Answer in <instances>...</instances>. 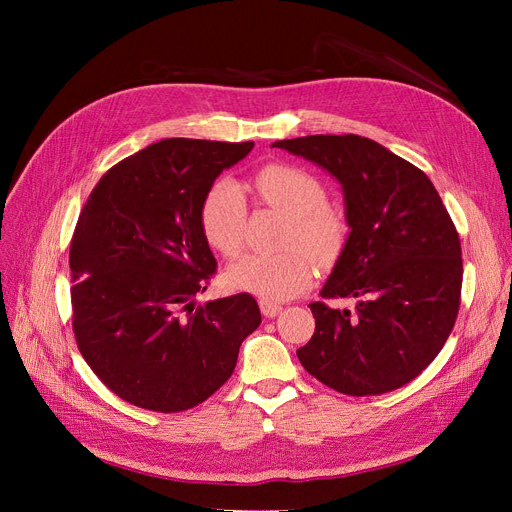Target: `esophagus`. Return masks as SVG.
I'll list each match as a JSON object with an SVG mask.
<instances>
[{
	"label": "esophagus",
	"instance_id": "obj_1",
	"mask_svg": "<svg viewBox=\"0 0 512 512\" xmlns=\"http://www.w3.org/2000/svg\"><path fill=\"white\" fill-rule=\"evenodd\" d=\"M259 307H261V313L265 315V317H276L278 313H282V305H276V303H270V301H259Z\"/></svg>",
	"mask_w": 512,
	"mask_h": 512
}]
</instances>
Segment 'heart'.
I'll return each mask as SVG.
<instances>
[{"label":"heart","mask_w":512,"mask_h":512,"mask_svg":"<svg viewBox=\"0 0 512 512\" xmlns=\"http://www.w3.org/2000/svg\"><path fill=\"white\" fill-rule=\"evenodd\" d=\"M253 193L290 218L284 245H301L315 263H332L346 242V226L336 211L326 207V191L311 174L282 164L257 170L249 182ZM247 203L232 182L213 184L201 203V230L205 240L224 257H236L245 245ZM234 288L280 303L297 297L311 282V261L297 249L276 255H247L228 270Z\"/></svg>","instance_id":"1"}]
</instances>
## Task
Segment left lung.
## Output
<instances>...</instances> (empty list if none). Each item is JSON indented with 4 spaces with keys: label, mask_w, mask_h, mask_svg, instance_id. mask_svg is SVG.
<instances>
[{
    "label": "left lung",
    "mask_w": 512,
    "mask_h": 512,
    "mask_svg": "<svg viewBox=\"0 0 512 512\" xmlns=\"http://www.w3.org/2000/svg\"><path fill=\"white\" fill-rule=\"evenodd\" d=\"M272 147L301 155L340 184L351 228L324 299L311 303L315 332L301 365L348 396L392 392L436 359L461 305V240L419 168L359 134H311Z\"/></svg>",
    "instance_id": "1"
}]
</instances>
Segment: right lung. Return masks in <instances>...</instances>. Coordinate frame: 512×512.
I'll return each instance as SVG.
<instances>
[{"instance_id":"right-lung-1","label":"right lung","mask_w":512,"mask_h":512,"mask_svg":"<svg viewBox=\"0 0 512 512\" xmlns=\"http://www.w3.org/2000/svg\"><path fill=\"white\" fill-rule=\"evenodd\" d=\"M247 143L164 139L107 170L70 242L72 330L97 378L134 407L178 413L230 378L261 324L247 292L195 305L215 274L201 203Z\"/></svg>"}]
</instances>
